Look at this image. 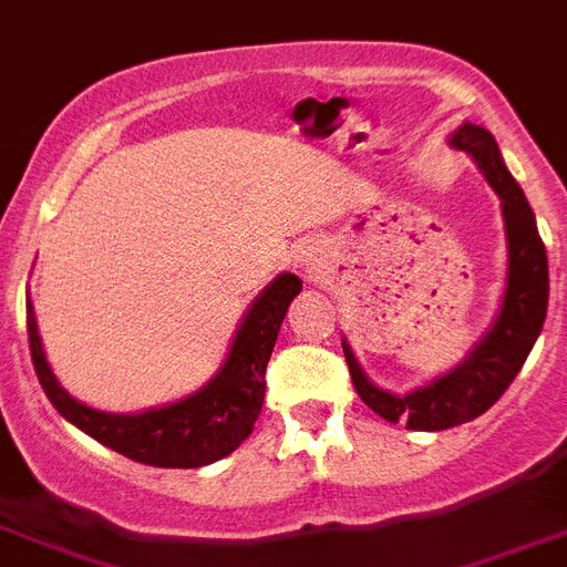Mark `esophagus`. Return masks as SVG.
Wrapping results in <instances>:
<instances>
[{"label": "esophagus", "instance_id": "34e87169", "mask_svg": "<svg viewBox=\"0 0 567 567\" xmlns=\"http://www.w3.org/2000/svg\"><path fill=\"white\" fill-rule=\"evenodd\" d=\"M295 269L303 280H318L323 269V251L318 244H301L295 249Z\"/></svg>", "mask_w": 567, "mask_h": 567}]
</instances>
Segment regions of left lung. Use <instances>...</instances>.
<instances>
[{
	"instance_id": "1",
	"label": "left lung",
	"mask_w": 567,
	"mask_h": 567,
	"mask_svg": "<svg viewBox=\"0 0 567 567\" xmlns=\"http://www.w3.org/2000/svg\"><path fill=\"white\" fill-rule=\"evenodd\" d=\"M447 143L476 159L478 172L485 174V181L502 200L507 278L502 307L493 318L491 330L473 343V350L453 370L404 395L372 384L358 358L352 355L350 343L341 341L355 393L367 408L386 422H401L408 424V430H427V433L473 422L491 410L530 355L548 316V255L536 229L534 209L519 183L514 181V174L507 172L499 145L487 128L476 123L458 125Z\"/></svg>"
}]
</instances>
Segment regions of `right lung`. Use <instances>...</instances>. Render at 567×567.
Here are the masks:
<instances>
[{
	"label": "right lung",
	"mask_w": 567,
	"mask_h": 567,
	"mask_svg": "<svg viewBox=\"0 0 567 567\" xmlns=\"http://www.w3.org/2000/svg\"><path fill=\"white\" fill-rule=\"evenodd\" d=\"M301 287L298 275L280 272L246 309L224 367L200 390L163 408L143 413H105L76 401L48 364L33 303L28 298L33 370L56 413L105 447L154 467H203L229 456L244 439H249L264 408L266 364L272 358L289 303Z\"/></svg>",
	"instance_id": "right-lung-1"
}]
</instances>
